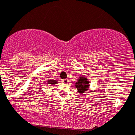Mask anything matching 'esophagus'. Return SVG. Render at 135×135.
I'll list each match as a JSON object with an SVG mask.
<instances>
[{
	"label": "esophagus",
	"instance_id": "34e87169",
	"mask_svg": "<svg viewBox=\"0 0 135 135\" xmlns=\"http://www.w3.org/2000/svg\"><path fill=\"white\" fill-rule=\"evenodd\" d=\"M62 81V83L64 84H68V81H68V79H64V80H63Z\"/></svg>",
	"mask_w": 135,
	"mask_h": 135
}]
</instances>
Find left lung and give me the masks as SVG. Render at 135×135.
<instances>
[{
  "label": "left lung",
  "mask_w": 135,
  "mask_h": 135,
  "mask_svg": "<svg viewBox=\"0 0 135 135\" xmlns=\"http://www.w3.org/2000/svg\"><path fill=\"white\" fill-rule=\"evenodd\" d=\"M77 81L75 84V87L76 88L78 92L80 94H83L89 90L90 87V82L89 80L84 76H81L77 79Z\"/></svg>",
  "instance_id": "obj_1"
}]
</instances>
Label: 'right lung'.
<instances>
[{
  "label": "right lung",
  "instance_id": "obj_1",
  "mask_svg": "<svg viewBox=\"0 0 135 135\" xmlns=\"http://www.w3.org/2000/svg\"><path fill=\"white\" fill-rule=\"evenodd\" d=\"M46 83L48 84H50V85H55V84H57L59 83V80H51V79H48L47 81H46Z\"/></svg>",
  "mask_w": 135,
  "mask_h": 135
}]
</instances>
